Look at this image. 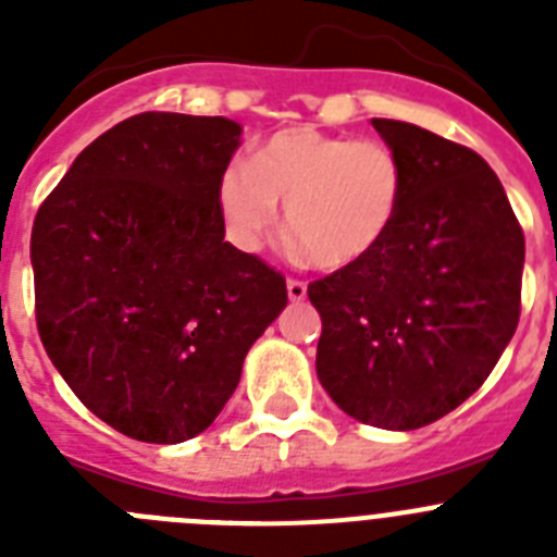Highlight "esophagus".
<instances>
[{
    "mask_svg": "<svg viewBox=\"0 0 557 557\" xmlns=\"http://www.w3.org/2000/svg\"><path fill=\"white\" fill-rule=\"evenodd\" d=\"M287 295H289V301H304V298H307V284H304L301 278H289Z\"/></svg>",
    "mask_w": 557,
    "mask_h": 557,
    "instance_id": "obj_1",
    "label": "esophagus"
}]
</instances>
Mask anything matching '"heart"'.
<instances>
[{"instance_id": "1", "label": "heart", "mask_w": 557, "mask_h": 557, "mask_svg": "<svg viewBox=\"0 0 557 557\" xmlns=\"http://www.w3.org/2000/svg\"><path fill=\"white\" fill-rule=\"evenodd\" d=\"M407 198V166L391 145L318 127H287L256 147L250 164L231 161L218 178L228 236L256 250L278 225L323 270H348L387 243Z\"/></svg>"}]
</instances>
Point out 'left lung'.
I'll return each mask as SVG.
<instances>
[{
    "label": "left lung",
    "mask_w": 557,
    "mask_h": 557,
    "mask_svg": "<svg viewBox=\"0 0 557 557\" xmlns=\"http://www.w3.org/2000/svg\"><path fill=\"white\" fill-rule=\"evenodd\" d=\"M407 166L387 243L309 284L318 379L362 424L418 430L488 379L521 314L524 231L496 172L410 122L373 120Z\"/></svg>",
    "instance_id": "8db88e82"
}]
</instances>
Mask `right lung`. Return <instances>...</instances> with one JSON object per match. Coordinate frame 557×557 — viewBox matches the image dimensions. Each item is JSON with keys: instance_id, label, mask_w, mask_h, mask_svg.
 Here are the masks:
<instances>
[{"instance_id": "right-lung-1", "label": "right lung", "mask_w": 557, "mask_h": 557, "mask_svg": "<svg viewBox=\"0 0 557 557\" xmlns=\"http://www.w3.org/2000/svg\"><path fill=\"white\" fill-rule=\"evenodd\" d=\"M239 133L223 116L136 113L77 156L33 223L52 366L97 418L145 444L200 435L287 307L284 275L223 239L218 178Z\"/></svg>"}]
</instances>
